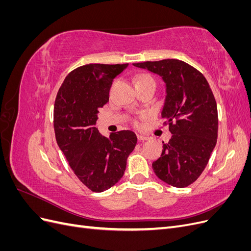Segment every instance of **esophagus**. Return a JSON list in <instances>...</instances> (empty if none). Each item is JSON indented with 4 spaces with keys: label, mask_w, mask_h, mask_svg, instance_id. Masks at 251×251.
Masks as SVG:
<instances>
[{
    "label": "esophagus",
    "mask_w": 251,
    "mask_h": 251,
    "mask_svg": "<svg viewBox=\"0 0 251 251\" xmlns=\"http://www.w3.org/2000/svg\"><path fill=\"white\" fill-rule=\"evenodd\" d=\"M137 138H138V140H139V141H143V140H149V139H150V137H148V136L140 135V134H138V135H137Z\"/></svg>",
    "instance_id": "1"
}]
</instances>
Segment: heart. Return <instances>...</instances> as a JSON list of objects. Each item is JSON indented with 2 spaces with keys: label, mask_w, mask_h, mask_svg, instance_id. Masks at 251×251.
I'll return each instance as SVG.
<instances>
[{
  "label": "heart",
  "mask_w": 251,
  "mask_h": 251,
  "mask_svg": "<svg viewBox=\"0 0 251 251\" xmlns=\"http://www.w3.org/2000/svg\"><path fill=\"white\" fill-rule=\"evenodd\" d=\"M147 79H153V78L149 76V75H137V76L135 77L134 81H135V83H137L139 81H143V80H147Z\"/></svg>",
  "instance_id": "1"
}]
</instances>
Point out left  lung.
I'll use <instances>...</instances> for the list:
<instances>
[{
	"instance_id": "8db88e82",
	"label": "left lung",
	"mask_w": 251,
	"mask_h": 251,
	"mask_svg": "<svg viewBox=\"0 0 251 251\" xmlns=\"http://www.w3.org/2000/svg\"><path fill=\"white\" fill-rule=\"evenodd\" d=\"M160 76L165 86L161 118L173 134L154 161L156 176L175 187L195 182L206 166L218 136L214 94L203 74L179 59L133 64Z\"/></svg>"
}]
</instances>
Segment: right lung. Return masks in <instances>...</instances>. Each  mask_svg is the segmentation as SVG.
I'll list each match as a JSON object with an SVG mask.
<instances>
[{"instance_id":"1","label":"right lung","mask_w":251,"mask_h":251,"mask_svg":"<svg viewBox=\"0 0 251 251\" xmlns=\"http://www.w3.org/2000/svg\"><path fill=\"white\" fill-rule=\"evenodd\" d=\"M127 66H81L67 75L56 95V142L74 174L92 192L101 193L117 183L137 143L132 131L112 133L107 138L95 126L98 109L109 101L112 80Z\"/></svg>"}]
</instances>
